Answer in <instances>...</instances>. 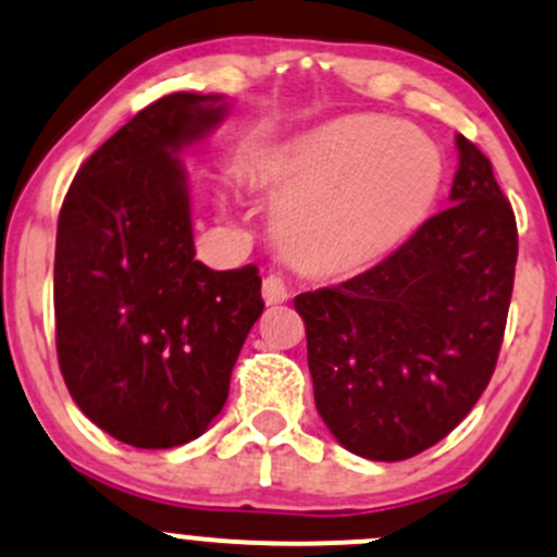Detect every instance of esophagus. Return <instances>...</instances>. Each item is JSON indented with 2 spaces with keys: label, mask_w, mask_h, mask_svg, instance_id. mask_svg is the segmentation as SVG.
Here are the masks:
<instances>
[{
  "label": "esophagus",
  "mask_w": 557,
  "mask_h": 557,
  "mask_svg": "<svg viewBox=\"0 0 557 557\" xmlns=\"http://www.w3.org/2000/svg\"><path fill=\"white\" fill-rule=\"evenodd\" d=\"M262 297H265L268 306H278V302L289 300V286L276 273H271V276H265V281H262Z\"/></svg>",
  "instance_id": "34e87169"
}]
</instances>
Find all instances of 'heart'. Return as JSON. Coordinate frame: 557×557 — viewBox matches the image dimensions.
<instances>
[{
	"label": "heart",
	"mask_w": 557,
	"mask_h": 557,
	"mask_svg": "<svg viewBox=\"0 0 557 557\" xmlns=\"http://www.w3.org/2000/svg\"><path fill=\"white\" fill-rule=\"evenodd\" d=\"M434 145L383 117H346L286 141L265 158L262 182L278 200L286 255L317 273H354L416 231L437 198Z\"/></svg>",
	"instance_id": "obj_1"
}]
</instances>
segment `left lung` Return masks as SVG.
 <instances>
[{"label":"left lung","instance_id":"obj_1","mask_svg":"<svg viewBox=\"0 0 557 557\" xmlns=\"http://www.w3.org/2000/svg\"><path fill=\"white\" fill-rule=\"evenodd\" d=\"M450 206L359 276L295 297L317 410L370 461L437 445L488 386L512 300L518 225L491 160L456 136Z\"/></svg>","mask_w":557,"mask_h":557}]
</instances>
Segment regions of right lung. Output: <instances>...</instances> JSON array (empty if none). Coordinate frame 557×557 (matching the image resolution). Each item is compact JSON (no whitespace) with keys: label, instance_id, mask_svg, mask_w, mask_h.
I'll return each mask as SVG.
<instances>
[{"label":"right lung","instance_id":"right-lung-1","mask_svg":"<svg viewBox=\"0 0 557 557\" xmlns=\"http://www.w3.org/2000/svg\"><path fill=\"white\" fill-rule=\"evenodd\" d=\"M222 114V96H163L79 165L61 206V375L79 410L134 448H176L209 429L265 308L255 265L211 271L195 260L176 152Z\"/></svg>","mask_w":557,"mask_h":557}]
</instances>
